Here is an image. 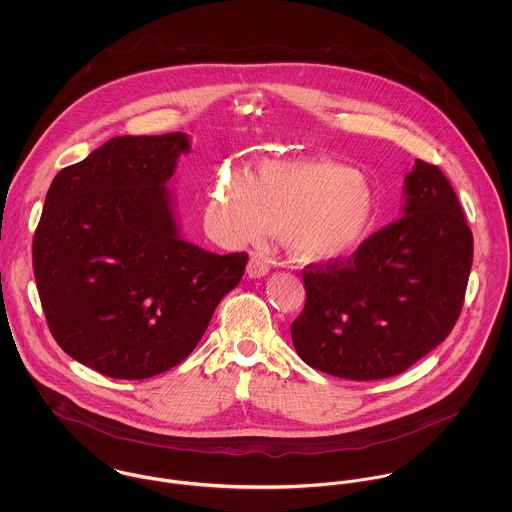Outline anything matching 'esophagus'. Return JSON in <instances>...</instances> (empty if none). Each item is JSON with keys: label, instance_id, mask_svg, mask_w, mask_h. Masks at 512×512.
Here are the masks:
<instances>
[{"label": "esophagus", "instance_id": "34e87169", "mask_svg": "<svg viewBox=\"0 0 512 512\" xmlns=\"http://www.w3.org/2000/svg\"><path fill=\"white\" fill-rule=\"evenodd\" d=\"M268 272H270L268 262H266L262 256L252 254V256H250V260H248V266H246V274H248V278H262V276H266Z\"/></svg>", "mask_w": 512, "mask_h": 512}]
</instances>
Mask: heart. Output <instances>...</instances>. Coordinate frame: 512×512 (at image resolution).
Wrapping results in <instances>:
<instances>
[{"label": "heart", "mask_w": 512, "mask_h": 512, "mask_svg": "<svg viewBox=\"0 0 512 512\" xmlns=\"http://www.w3.org/2000/svg\"><path fill=\"white\" fill-rule=\"evenodd\" d=\"M376 193L357 169L331 159L266 161L248 183L230 173L209 205L215 230L252 240L280 230L299 262L325 264L353 254L372 230Z\"/></svg>", "instance_id": "b5f03b06"}]
</instances>
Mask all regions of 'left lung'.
<instances>
[{
    "label": "left lung",
    "mask_w": 512,
    "mask_h": 512,
    "mask_svg": "<svg viewBox=\"0 0 512 512\" xmlns=\"http://www.w3.org/2000/svg\"><path fill=\"white\" fill-rule=\"evenodd\" d=\"M473 262V234L436 165L416 159L402 219L349 260L311 264L305 307L292 323L297 355L321 372L380 380L404 372L451 333Z\"/></svg>",
    "instance_id": "1"
}]
</instances>
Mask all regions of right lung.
I'll use <instances>...</instances> for the list:
<instances>
[{
	"instance_id": "right-lung-1",
	"label": "right lung",
	"mask_w": 512,
	"mask_h": 512,
	"mask_svg": "<svg viewBox=\"0 0 512 512\" xmlns=\"http://www.w3.org/2000/svg\"><path fill=\"white\" fill-rule=\"evenodd\" d=\"M183 132L120 136L59 171L33 238L49 329L74 361L142 380L191 355L248 254L181 236L169 179Z\"/></svg>"
}]
</instances>
